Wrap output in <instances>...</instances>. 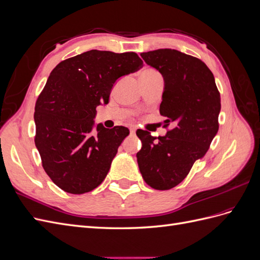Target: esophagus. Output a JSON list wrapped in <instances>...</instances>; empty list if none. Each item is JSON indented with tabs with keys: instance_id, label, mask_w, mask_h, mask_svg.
Segmentation results:
<instances>
[{
	"instance_id": "34e87169",
	"label": "esophagus",
	"mask_w": 260,
	"mask_h": 260,
	"mask_svg": "<svg viewBox=\"0 0 260 260\" xmlns=\"http://www.w3.org/2000/svg\"><path fill=\"white\" fill-rule=\"evenodd\" d=\"M136 131H137V129H136V128H131V129H130L131 136H135V135H136Z\"/></svg>"
}]
</instances>
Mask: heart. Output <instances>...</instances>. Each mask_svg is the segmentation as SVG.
<instances>
[{
  "mask_svg": "<svg viewBox=\"0 0 260 260\" xmlns=\"http://www.w3.org/2000/svg\"><path fill=\"white\" fill-rule=\"evenodd\" d=\"M144 72H155V70H153V69H145Z\"/></svg>",
  "mask_w": 260,
  "mask_h": 260,
  "instance_id": "1",
  "label": "heart"
}]
</instances>
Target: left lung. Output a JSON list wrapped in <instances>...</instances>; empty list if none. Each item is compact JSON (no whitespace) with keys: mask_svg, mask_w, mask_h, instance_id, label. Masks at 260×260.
<instances>
[{"mask_svg":"<svg viewBox=\"0 0 260 260\" xmlns=\"http://www.w3.org/2000/svg\"><path fill=\"white\" fill-rule=\"evenodd\" d=\"M141 57L164 78L159 113L167 118L164 127L172 123V129L158 138L137 131L142 142L138 165L149 186L169 190L182 182L217 135L220 93L210 69L191 55L159 49L141 53Z\"/></svg>","mask_w":260,"mask_h":260,"instance_id":"1","label":"left lung"}]
</instances>
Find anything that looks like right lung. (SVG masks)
<instances>
[{
  "label": "right lung",
  "instance_id": "add662e5",
  "mask_svg": "<svg viewBox=\"0 0 260 260\" xmlns=\"http://www.w3.org/2000/svg\"><path fill=\"white\" fill-rule=\"evenodd\" d=\"M137 53L91 50L55 67L35 107V143L53 182L72 194L90 192L103 182L129 129H107L94 118L108 104L115 82L137 72Z\"/></svg>",
  "mask_w": 260,
  "mask_h": 260
}]
</instances>
